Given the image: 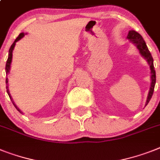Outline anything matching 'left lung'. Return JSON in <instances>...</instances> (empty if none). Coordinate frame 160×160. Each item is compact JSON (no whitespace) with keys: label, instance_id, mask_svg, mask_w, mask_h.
Returning <instances> with one entry per match:
<instances>
[{"label":"left lung","instance_id":"8db88e82","mask_svg":"<svg viewBox=\"0 0 160 160\" xmlns=\"http://www.w3.org/2000/svg\"><path fill=\"white\" fill-rule=\"evenodd\" d=\"M127 38L131 42H132L133 44L137 47V50L139 51V53L141 54L142 57L146 59L147 64L150 66V88L149 90L148 96H147V99H146V102L145 106L148 105V103L150 102V99L152 97L153 92H154V85L156 82V76H155V70H154V59L152 58V55L149 51V49L146 46V42L144 41L143 38H142L141 34H139L137 32L134 31V30H130L128 32V37Z\"/></svg>","mask_w":160,"mask_h":160}]
</instances>
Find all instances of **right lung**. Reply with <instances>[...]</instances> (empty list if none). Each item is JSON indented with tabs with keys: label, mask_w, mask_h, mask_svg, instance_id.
I'll return each mask as SVG.
<instances>
[{
	"label": "right lung",
	"mask_w": 160,
	"mask_h": 160,
	"mask_svg": "<svg viewBox=\"0 0 160 160\" xmlns=\"http://www.w3.org/2000/svg\"><path fill=\"white\" fill-rule=\"evenodd\" d=\"M24 35H25L24 32H21V33L18 35V38L15 39V41L13 42V44L11 45V47H10V50H9V55H8V59H7V61H6V72L7 75H8V73L10 72V64H11V62H12L13 51H14V47H15V44H16V42H18V41H19L20 39H22V38L24 37ZM6 91H7L8 95H9V96H10V100H11L12 103H13V105H14V107L16 108V109L18 110V112L22 113L20 109H19V108H18V107L15 105V103L14 102V100H13V98L11 97V95H10V91H9V86H8V78H6Z\"/></svg>",
	"instance_id": "1"
}]
</instances>
